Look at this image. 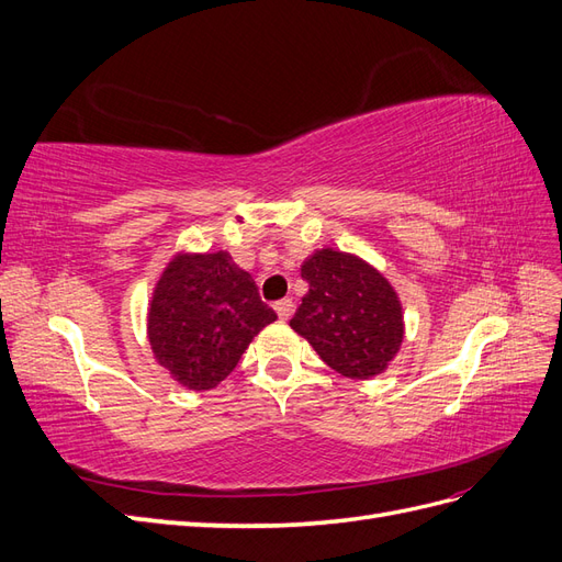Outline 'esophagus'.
<instances>
[{"instance_id": "obj_1", "label": "esophagus", "mask_w": 562, "mask_h": 562, "mask_svg": "<svg viewBox=\"0 0 562 562\" xmlns=\"http://www.w3.org/2000/svg\"><path fill=\"white\" fill-rule=\"evenodd\" d=\"M274 310H277V314H279V318H281V321H288V318L293 316L295 304H293V300H281V302H277V304H274Z\"/></svg>"}]
</instances>
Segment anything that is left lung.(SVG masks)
<instances>
[{
    "label": "left lung",
    "instance_id": "obj_1",
    "mask_svg": "<svg viewBox=\"0 0 562 562\" xmlns=\"http://www.w3.org/2000/svg\"><path fill=\"white\" fill-rule=\"evenodd\" d=\"M310 293L291 328L339 375L370 380L386 370L403 342V307L382 271L359 255L321 248L302 262Z\"/></svg>",
    "mask_w": 562,
    "mask_h": 562
}]
</instances>
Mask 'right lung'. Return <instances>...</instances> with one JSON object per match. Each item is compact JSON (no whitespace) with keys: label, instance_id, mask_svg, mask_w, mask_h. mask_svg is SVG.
Segmentation results:
<instances>
[{"label":"right lung","instance_id":"right-lung-1","mask_svg":"<svg viewBox=\"0 0 562 562\" xmlns=\"http://www.w3.org/2000/svg\"><path fill=\"white\" fill-rule=\"evenodd\" d=\"M274 321V310L229 252H178L155 283L147 339L178 384L206 391L229 375L252 337Z\"/></svg>","mask_w":562,"mask_h":562}]
</instances>
